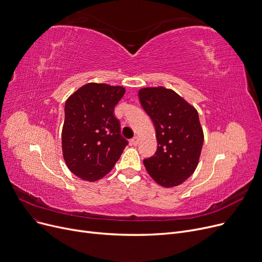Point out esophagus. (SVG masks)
I'll list each match as a JSON object with an SVG mask.
<instances>
[{
  "mask_svg": "<svg viewBox=\"0 0 262 262\" xmlns=\"http://www.w3.org/2000/svg\"><path fill=\"white\" fill-rule=\"evenodd\" d=\"M138 143H139V138L138 137H134V138L130 140V144L132 145H138Z\"/></svg>",
  "mask_w": 262,
  "mask_h": 262,
  "instance_id": "esophagus-1",
  "label": "esophagus"
}]
</instances>
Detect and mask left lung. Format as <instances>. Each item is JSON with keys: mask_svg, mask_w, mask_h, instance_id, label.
I'll list each match as a JSON object with an SVG mask.
<instances>
[{"mask_svg": "<svg viewBox=\"0 0 262 262\" xmlns=\"http://www.w3.org/2000/svg\"><path fill=\"white\" fill-rule=\"evenodd\" d=\"M138 95L154 123L158 143L154 156L143 160L144 167L162 187L181 185L194 173L202 152L204 133L198 110L164 87L142 88Z\"/></svg>", "mask_w": 262, "mask_h": 262, "instance_id": "left-lung-1", "label": "left lung"}]
</instances>
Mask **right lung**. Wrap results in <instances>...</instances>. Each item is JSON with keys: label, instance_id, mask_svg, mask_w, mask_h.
<instances>
[{"label": "right lung", "instance_id": "1", "mask_svg": "<svg viewBox=\"0 0 262 262\" xmlns=\"http://www.w3.org/2000/svg\"><path fill=\"white\" fill-rule=\"evenodd\" d=\"M125 88L89 82L69 96L61 134L67 167L84 181L95 182L115 167L127 140L120 134L115 107Z\"/></svg>", "mask_w": 262, "mask_h": 262}]
</instances>
